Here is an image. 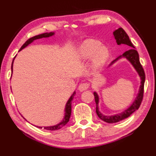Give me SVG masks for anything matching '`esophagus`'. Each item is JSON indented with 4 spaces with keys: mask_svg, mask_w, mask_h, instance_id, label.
Wrapping results in <instances>:
<instances>
[{
    "mask_svg": "<svg viewBox=\"0 0 156 156\" xmlns=\"http://www.w3.org/2000/svg\"><path fill=\"white\" fill-rule=\"evenodd\" d=\"M89 87V83L88 82H84V83H81L78 86V90L80 91H85Z\"/></svg>",
    "mask_w": 156,
    "mask_h": 156,
    "instance_id": "1",
    "label": "esophagus"
}]
</instances>
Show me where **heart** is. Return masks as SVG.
Returning <instances> with one entry per match:
<instances>
[{"label": "heart", "instance_id": "heart-1", "mask_svg": "<svg viewBox=\"0 0 156 156\" xmlns=\"http://www.w3.org/2000/svg\"><path fill=\"white\" fill-rule=\"evenodd\" d=\"M91 57V67L94 70H98L104 65L108 58V48L101 46V43L95 40H87L80 47V56L83 59Z\"/></svg>", "mask_w": 156, "mask_h": 156}]
</instances>
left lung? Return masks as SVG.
<instances>
[{
	"instance_id": "8db88e82",
	"label": "left lung",
	"mask_w": 156,
	"mask_h": 156,
	"mask_svg": "<svg viewBox=\"0 0 156 156\" xmlns=\"http://www.w3.org/2000/svg\"><path fill=\"white\" fill-rule=\"evenodd\" d=\"M114 37L116 40V43L118 45L121 44H124L126 46H129L130 49L126 51L123 53L122 55H120L114 61L112 62L111 65L112 63H114L116 60H118L121 57H126L127 59L132 64L133 66L134 67V68L136 69V70L137 71L138 74L140 75V78H141V85L140 87V92L138 94V96L136 97V100L134 101V103L131 105V107L123 111V112L120 114H116L115 115H111V116H108L105 115L101 113L99 111V97L97 95L96 92L94 93L95 98V102H96V112L97 115L100 119H102V121L109 123H116V122L121 121L122 120L127 119L129 117L133 112H134L136 110H138L140 108V105H141L142 99H143V95H144V80H145V74H144V71L143 67H142L141 63L140 62V57H139V54L137 51L135 50V48L134 45L132 44V43L131 42L130 39L128 36V35L126 34V33L124 31V30L123 28L120 27L118 30H116L113 32Z\"/></svg>"
}]
</instances>
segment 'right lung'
<instances>
[{
	"mask_svg": "<svg viewBox=\"0 0 156 156\" xmlns=\"http://www.w3.org/2000/svg\"><path fill=\"white\" fill-rule=\"evenodd\" d=\"M54 34V33H43V34H40L38 35H35V36H33L30 37V38H29L28 40L26 41L24 44L22 45V47L20 48V51H21L22 49H23L24 48H25L26 46H28L30 44H31L32 42H33V41L36 40V39H39V38H42V37H50L51 36V35H53ZM14 59H13V62H12V72L13 70V62H14ZM76 92H74L72 96L70 97V98L69 99V100L67 101V104H66V106H65V118H64L63 121L61 122V123H59V124H57L55 126H46V127H44V129H46V130H51V131H54V130H58V129L62 128L65 125H66L67 123H68L69 120H70V115H71V104H72V100L74 98V95ZM38 128H42V127H38Z\"/></svg>",
	"mask_w": 156,
	"mask_h": 156,
	"instance_id": "1",
	"label": "right lung"
}]
</instances>
